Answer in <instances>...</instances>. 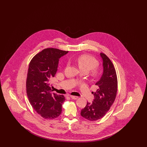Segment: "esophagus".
Wrapping results in <instances>:
<instances>
[{
	"label": "esophagus",
	"mask_w": 147,
	"mask_h": 147,
	"mask_svg": "<svg viewBox=\"0 0 147 147\" xmlns=\"http://www.w3.org/2000/svg\"><path fill=\"white\" fill-rule=\"evenodd\" d=\"M69 96H70V98H71L72 99H74V100H76V99H77V98H78V96H73V95H70Z\"/></svg>",
	"instance_id": "obj_1"
}]
</instances>
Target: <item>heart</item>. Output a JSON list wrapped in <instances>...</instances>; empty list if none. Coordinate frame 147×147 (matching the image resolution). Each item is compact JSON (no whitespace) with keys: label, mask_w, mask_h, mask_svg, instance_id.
<instances>
[{"label":"heart","mask_w":147,"mask_h":147,"mask_svg":"<svg viewBox=\"0 0 147 147\" xmlns=\"http://www.w3.org/2000/svg\"><path fill=\"white\" fill-rule=\"evenodd\" d=\"M77 62L80 70H84L89 72L92 69L94 76H98L99 74L98 70L95 68L98 64V61L88 55H82L77 58Z\"/></svg>","instance_id":"b5f03b06"}]
</instances>
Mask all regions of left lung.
<instances>
[{"label": "left lung", "instance_id": "1", "mask_svg": "<svg viewBox=\"0 0 147 147\" xmlns=\"http://www.w3.org/2000/svg\"><path fill=\"white\" fill-rule=\"evenodd\" d=\"M102 61L103 72L95 85L98 89L93 92L94 98L81 110L80 115L91 121L101 119L112 106L117 94V79L112 62L104 53H100Z\"/></svg>", "mask_w": 147, "mask_h": 147}]
</instances>
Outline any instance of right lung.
Instances as JSON below:
<instances>
[{
    "label": "right lung",
    "instance_id": "obj_1",
    "mask_svg": "<svg viewBox=\"0 0 147 147\" xmlns=\"http://www.w3.org/2000/svg\"><path fill=\"white\" fill-rule=\"evenodd\" d=\"M68 53L57 49H46L35 55L29 64L27 95L34 109L44 119H55L62 112L65 98L52 92L49 80L56 74L59 58Z\"/></svg>",
    "mask_w": 147,
    "mask_h": 147
}]
</instances>
